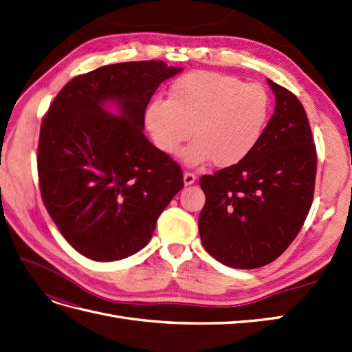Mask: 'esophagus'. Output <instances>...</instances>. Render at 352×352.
Masks as SVG:
<instances>
[{"mask_svg": "<svg viewBox=\"0 0 352 352\" xmlns=\"http://www.w3.org/2000/svg\"><path fill=\"white\" fill-rule=\"evenodd\" d=\"M194 182H195V175L190 173V172H185L184 173V184L186 186H189V185H192Z\"/></svg>", "mask_w": 352, "mask_h": 352, "instance_id": "1", "label": "esophagus"}]
</instances>
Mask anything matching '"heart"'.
<instances>
[{"label": "heart", "instance_id": "heart-1", "mask_svg": "<svg viewBox=\"0 0 352 352\" xmlns=\"http://www.w3.org/2000/svg\"><path fill=\"white\" fill-rule=\"evenodd\" d=\"M270 117V97L258 83L216 72H194L179 78L167 101H154L145 123L155 146L166 155L184 153L188 166L212 162L217 167L241 163L258 144Z\"/></svg>", "mask_w": 352, "mask_h": 352}]
</instances>
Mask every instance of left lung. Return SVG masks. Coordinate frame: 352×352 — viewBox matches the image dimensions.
<instances>
[{
    "label": "left lung",
    "instance_id": "obj_1",
    "mask_svg": "<svg viewBox=\"0 0 352 352\" xmlns=\"http://www.w3.org/2000/svg\"><path fill=\"white\" fill-rule=\"evenodd\" d=\"M267 82L276 107L258 144L241 163L199 179L201 242L235 269L278 258L301 230L314 195L317 155L305 110L291 91Z\"/></svg>",
    "mask_w": 352,
    "mask_h": 352
}]
</instances>
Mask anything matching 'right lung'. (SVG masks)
Segmentation results:
<instances>
[{
    "label": "right lung",
    "instance_id": "1",
    "mask_svg": "<svg viewBox=\"0 0 352 352\" xmlns=\"http://www.w3.org/2000/svg\"><path fill=\"white\" fill-rule=\"evenodd\" d=\"M179 72L157 60L95 69L73 78L42 119V201L85 257L117 261L142 250L184 188L182 168L142 132L154 92ZM109 103L120 113H110Z\"/></svg>",
    "mask_w": 352,
    "mask_h": 352
}]
</instances>
